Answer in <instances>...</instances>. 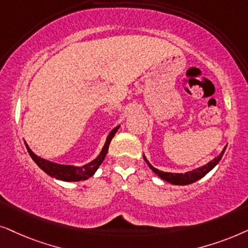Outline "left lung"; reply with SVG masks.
Here are the masks:
<instances>
[{
	"instance_id": "obj_1",
	"label": "left lung",
	"mask_w": 248,
	"mask_h": 248,
	"mask_svg": "<svg viewBox=\"0 0 248 248\" xmlns=\"http://www.w3.org/2000/svg\"><path fill=\"white\" fill-rule=\"evenodd\" d=\"M226 148H227V146L223 148L222 152H221V153L217 155V157H214L212 161H210V162L206 163L205 166L197 168V169L193 170V171H188V172H186V173H171V172H164V171H160L158 169H156V168H154L153 166H152L150 162H148L147 158L145 157V155H143V157H144L145 162H146L148 164V167L152 169V171H154V173L157 174L161 179L166 180V181H168V183H170L172 185H189V184L195 183V181H197V180H200L201 178H203L206 173H209L210 171L220 162L221 157H222Z\"/></svg>"
}]
</instances>
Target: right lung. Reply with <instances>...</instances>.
<instances>
[{
	"label": "right lung",
	"mask_w": 248,
	"mask_h": 248,
	"mask_svg": "<svg viewBox=\"0 0 248 248\" xmlns=\"http://www.w3.org/2000/svg\"><path fill=\"white\" fill-rule=\"evenodd\" d=\"M119 127H115L113 130L108 134V136L107 138V141H105L103 148H102L101 153L97 155L96 158H94L93 161H91L90 163L85 164V166L81 167H76V166H67V164H59V163H54L51 162V161L45 160L41 156H37L34 152H32L27 143L25 141L26 147H27V151L29 155H31L32 160L35 161V163L41 168V169L44 171L45 173H47L48 176H51L55 179L59 180H63V181H80V180H86L88 178L93 176V174L96 172V170L98 169V167L101 166V163L103 162V160L105 158V155L108 153V145H110L112 138L114 137L115 133H117Z\"/></svg>",
	"instance_id": "1"
}]
</instances>
